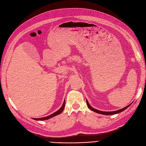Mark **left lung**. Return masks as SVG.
Returning <instances> with one entry per match:
<instances>
[{
  "label": "left lung",
  "mask_w": 146,
  "mask_h": 146,
  "mask_svg": "<svg viewBox=\"0 0 146 146\" xmlns=\"http://www.w3.org/2000/svg\"><path fill=\"white\" fill-rule=\"evenodd\" d=\"M86 101H87V105L88 107L89 108H90L91 110H92L93 111H94V112H96V113H99V114H103V115H114V114H118V113H120V112H121L123 111L124 110H125L126 109H127V108L131 105V104L130 105H127V106H126V107H125V108H123L120 109V110H117V111H111V112H105V111H99V110H96V109L93 108V107H91V106L90 105V104H88V102L87 100H86Z\"/></svg>",
  "instance_id": "1"
}]
</instances>
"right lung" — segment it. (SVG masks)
I'll list each match as a JSON object with an SVG mask.
<instances>
[{
  "label": "right lung",
  "instance_id": "obj_1",
  "mask_svg": "<svg viewBox=\"0 0 146 146\" xmlns=\"http://www.w3.org/2000/svg\"><path fill=\"white\" fill-rule=\"evenodd\" d=\"M64 106H65V100L64 101V103H63L62 106L60 108V109H59V110H58L57 111H56L55 112L53 113V114H52L51 115H48V116H47V117H42V118H33V119H34V120H40V121L49 119V118H52V117H55V116H56V115H57L60 114L62 112V111L64 110Z\"/></svg>",
  "mask_w": 146,
  "mask_h": 146
}]
</instances>
